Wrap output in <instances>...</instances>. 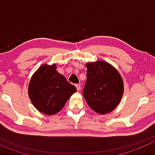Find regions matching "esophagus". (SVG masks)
<instances>
[{
	"label": "esophagus",
	"mask_w": 155,
	"mask_h": 155,
	"mask_svg": "<svg viewBox=\"0 0 155 155\" xmlns=\"http://www.w3.org/2000/svg\"><path fill=\"white\" fill-rule=\"evenodd\" d=\"M76 89H77L78 91H80V89H81V85H79V84H76Z\"/></svg>",
	"instance_id": "obj_1"
}]
</instances>
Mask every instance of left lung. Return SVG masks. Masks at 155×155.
Listing matches in <instances>:
<instances>
[{
  "label": "left lung",
  "instance_id": "left-lung-1",
  "mask_svg": "<svg viewBox=\"0 0 155 155\" xmlns=\"http://www.w3.org/2000/svg\"><path fill=\"white\" fill-rule=\"evenodd\" d=\"M83 96L88 106L100 115L115 109L124 93V82L119 72L104 61L88 62Z\"/></svg>",
  "mask_w": 155,
  "mask_h": 155
}]
</instances>
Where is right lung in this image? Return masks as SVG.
<instances>
[{
	"instance_id": "add662e5",
	"label": "right lung",
	"mask_w": 155,
	"mask_h": 155,
	"mask_svg": "<svg viewBox=\"0 0 155 155\" xmlns=\"http://www.w3.org/2000/svg\"><path fill=\"white\" fill-rule=\"evenodd\" d=\"M55 64H43L30 80L28 96L34 107L47 115H55L63 109L76 87L56 70Z\"/></svg>"
}]
</instances>
